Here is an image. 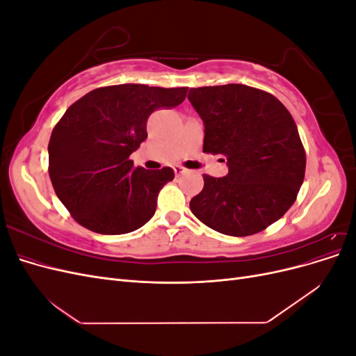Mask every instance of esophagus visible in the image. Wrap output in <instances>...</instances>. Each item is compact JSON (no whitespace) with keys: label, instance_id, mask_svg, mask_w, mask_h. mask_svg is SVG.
<instances>
[{"label":"esophagus","instance_id":"34e87169","mask_svg":"<svg viewBox=\"0 0 356 356\" xmlns=\"http://www.w3.org/2000/svg\"><path fill=\"white\" fill-rule=\"evenodd\" d=\"M174 170H175L177 175H184V174H188V172H190L188 169H186L184 166H181V165H175Z\"/></svg>","mask_w":356,"mask_h":356}]
</instances>
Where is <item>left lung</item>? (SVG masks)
Here are the masks:
<instances>
[{
  "instance_id": "obj_1",
  "label": "left lung",
  "mask_w": 356,
  "mask_h": 356,
  "mask_svg": "<svg viewBox=\"0 0 356 356\" xmlns=\"http://www.w3.org/2000/svg\"><path fill=\"white\" fill-rule=\"evenodd\" d=\"M188 101L204 124L203 152L224 156L229 168L222 178L203 175L191 212L212 230L238 238L284 217L306 170L305 148L284 104L245 84L190 89Z\"/></svg>"
}]
</instances>
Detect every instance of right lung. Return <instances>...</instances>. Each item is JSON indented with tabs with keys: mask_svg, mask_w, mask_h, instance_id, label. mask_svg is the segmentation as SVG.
<instances>
[{
	"mask_svg": "<svg viewBox=\"0 0 356 356\" xmlns=\"http://www.w3.org/2000/svg\"><path fill=\"white\" fill-rule=\"evenodd\" d=\"M187 88L118 84L74 102L49 143V175L56 196L83 227L101 234L131 233L153 217L170 168L147 170L129 159L147 139L157 108L186 99Z\"/></svg>",
	"mask_w": 356,
	"mask_h": 356,
	"instance_id": "right-lung-1",
	"label": "right lung"
}]
</instances>
